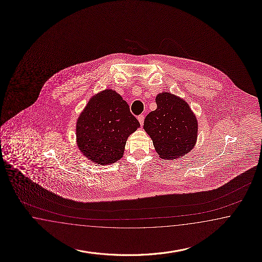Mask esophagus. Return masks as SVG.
Instances as JSON below:
<instances>
[{"instance_id":"1","label":"esophagus","mask_w":262,"mask_h":262,"mask_svg":"<svg viewBox=\"0 0 262 262\" xmlns=\"http://www.w3.org/2000/svg\"><path fill=\"white\" fill-rule=\"evenodd\" d=\"M144 120H145V117H144V116H142V115H141V116L138 117V121H139L140 125H141V126H143V124H144Z\"/></svg>"}]
</instances>
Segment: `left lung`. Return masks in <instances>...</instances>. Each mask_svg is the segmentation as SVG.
<instances>
[{"mask_svg": "<svg viewBox=\"0 0 262 262\" xmlns=\"http://www.w3.org/2000/svg\"><path fill=\"white\" fill-rule=\"evenodd\" d=\"M155 100L157 109L145 117L144 129L159 157L177 160L196 144L198 119L187 101L174 94L159 93Z\"/></svg>", "mask_w": 262, "mask_h": 262, "instance_id": "obj_1", "label": "left lung"}]
</instances>
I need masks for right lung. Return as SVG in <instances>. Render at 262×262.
Listing matches in <instances>:
<instances>
[{"mask_svg": "<svg viewBox=\"0 0 262 262\" xmlns=\"http://www.w3.org/2000/svg\"><path fill=\"white\" fill-rule=\"evenodd\" d=\"M140 123L128 104L113 89H105L88 100L76 122L79 150L92 163L111 164L124 155L126 142Z\"/></svg>", "mask_w": 262, "mask_h": 262, "instance_id": "obj_1", "label": "right lung"}]
</instances>
